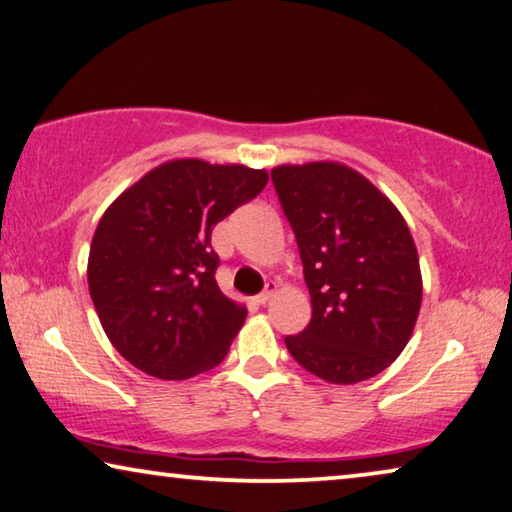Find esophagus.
<instances>
[{
	"label": "esophagus",
	"instance_id": "1",
	"mask_svg": "<svg viewBox=\"0 0 512 512\" xmlns=\"http://www.w3.org/2000/svg\"><path fill=\"white\" fill-rule=\"evenodd\" d=\"M276 292H278V282H273V280H271V282H266L264 292L259 294L255 301H257L259 305H266V303H269V301L273 299V296H276Z\"/></svg>",
	"mask_w": 512,
	"mask_h": 512
}]
</instances>
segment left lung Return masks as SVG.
<instances>
[{
  "label": "left lung",
  "mask_w": 512,
  "mask_h": 512,
  "mask_svg": "<svg viewBox=\"0 0 512 512\" xmlns=\"http://www.w3.org/2000/svg\"><path fill=\"white\" fill-rule=\"evenodd\" d=\"M271 181L312 303L310 324L285 338L289 354L331 384L379 375L400 356L421 310V269L407 223L345 165H282Z\"/></svg>",
  "instance_id": "left-lung-1"
}]
</instances>
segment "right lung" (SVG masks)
I'll return each mask as SVG.
<instances>
[{"label": "right lung", "mask_w": 512, "mask_h": 512, "mask_svg": "<svg viewBox=\"0 0 512 512\" xmlns=\"http://www.w3.org/2000/svg\"><path fill=\"white\" fill-rule=\"evenodd\" d=\"M264 170L172 160L121 193L89 250V294L117 352L158 379L223 361L246 308L220 292L211 230L262 193Z\"/></svg>", "instance_id": "add662e5"}]
</instances>
